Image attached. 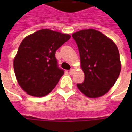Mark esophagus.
Instances as JSON below:
<instances>
[{
  "label": "esophagus",
  "mask_w": 132,
  "mask_h": 132,
  "mask_svg": "<svg viewBox=\"0 0 132 132\" xmlns=\"http://www.w3.org/2000/svg\"><path fill=\"white\" fill-rule=\"evenodd\" d=\"M74 72H75V70H74L73 69H70V71H69V73L70 74V75H73L74 73Z\"/></svg>",
  "instance_id": "obj_1"
}]
</instances>
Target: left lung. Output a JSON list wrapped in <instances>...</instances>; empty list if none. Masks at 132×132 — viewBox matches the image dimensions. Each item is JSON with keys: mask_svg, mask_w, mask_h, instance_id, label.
<instances>
[{"mask_svg": "<svg viewBox=\"0 0 132 132\" xmlns=\"http://www.w3.org/2000/svg\"><path fill=\"white\" fill-rule=\"evenodd\" d=\"M78 45L84 81L79 89L90 98L103 96L115 84L121 70L118 48L104 34L93 28L72 34Z\"/></svg>", "mask_w": 132, "mask_h": 132, "instance_id": "obj_1", "label": "left lung"}]
</instances>
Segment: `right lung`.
<instances>
[{
    "label": "right lung",
    "instance_id": "1",
    "mask_svg": "<svg viewBox=\"0 0 132 132\" xmlns=\"http://www.w3.org/2000/svg\"><path fill=\"white\" fill-rule=\"evenodd\" d=\"M70 38L68 34L41 29L23 39L13 63L18 84L26 93L43 97L56 87L64 74L56 51Z\"/></svg>",
    "mask_w": 132,
    "mask_h": 132
}]
</instances>
